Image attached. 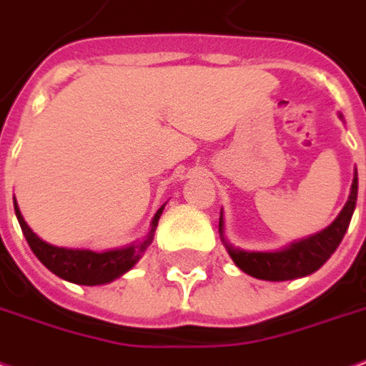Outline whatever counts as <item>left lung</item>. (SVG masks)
I'll list each match as a JSON object with an SVG mask.
<instances>
[{"mask_svg":"<svg viewBox=\"0 0 366 366\" xmlns=\"http://www.w3.org/2000/svg\"><path fill=\"white\" fill-rule=\"evenodd\" d=\"M357 170L353 184H351V194L342 213L337 215L334 223L327 229H324L314 237H308L305 240L293 242V244L280 252H246L232 248L229 242H224L227 250L231 254L232 262L240 269L252 277L266 281H287L297 280L310 275L316 269H320L327 262V258L335 252V248L342 242L343 234L347 231L349 221L353 217L357 204ZM219 232L223 237V215L219 217Z\"/></svg>","mask_w":366,"mask_h":366,"instance_id":"8db88e82","label":"left lung"}]
</instances>
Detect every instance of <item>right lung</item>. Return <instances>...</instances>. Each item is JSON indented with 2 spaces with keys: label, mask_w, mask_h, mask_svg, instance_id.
Returning a JSON list of instances; mask_svg holds the SVG:
<instances>
[{
  "label": "right lung",
  "mask_w": 366,
  "mask_h": 366,
  "mask_svg": "<svg viewBox=\"0 0 366 366\" xmlns=\"http://www.w3.org/2000/svg\"><path fill=\"white\" fill-rule=\"evenodd\" d=\"M15 213H17L19 224L23 229V234L26 242L34 252V256L44 264L52 273L58 277L77 285H102L108 281L120 277L122 273L135 266V262L142 258V254L147 250V246L153 242L155 237L157 223L161 217L162 207L155 213L153 223H151V231L147 238H143L142 242L128 246V248H120V250H108V252H93V250H73V248H59L44 242L31 231V227L24 223L23 215L17 207L15 202Z\"/></svg>",
  "instance_id": "1"
}]
</instances>
